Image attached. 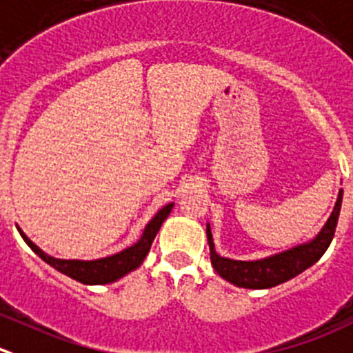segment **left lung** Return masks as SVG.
Here are the masks:
<instances>
[{
  "label": "left lung",
  "mask_w": 353,
  "mask_h": 353,
  "mask_svg": "<svg viewBox=\"0 0 353 353\" xmlns=\"http://www.w3.org/2000/svg\"><path fill=\"white\" fill-rule=\"evenodd\" d=\"M341 198H343V190H340V193H338L336 205H334L330 219H327L324 228L321 229V232L312 241L302 243V245L293 246V248L286 250V252L276 253V255L265 256V259L250 260V262H246V260L225 259V256L219 255L215 252L210 225L207 224L210 260L215 272L221 278H224L225 281L232 283L234 286L250 290L272 288V286H278L281 283L288 281V279L295 278L300 272L314 265L324 255L327 246L333 241L334 229H336L338 217H340Z\"/></svg>",
  "instance_id": "obj_1"
}]
</instances>
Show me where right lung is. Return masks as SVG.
Instances as JSON below:
<instances>
[{
	"mask_svg": "<svg viewBox=\"0 0 353 353\" xmlns=\"http://www.w3.org/2000/svg\"><path fill=\"white\" fill-rule=\"evenodd\" d=\"M174 203L165 205L160 208L155 214V217L146 224L143 236L139 238L138 243H134L129 248L122 250V252L115 253V255L105 256V259L98 260H63V259H54V256L48 255L37 245H34L29 238L19 229L20 236L23 241L30 246L34 253L41 256L46 263H50L51 268L57 269L61 274L68 276V278L75 279V281L82 283V285H107V283H114L117 279L124 278L131 271L138 269L143 263L145 256L148 255L152 243L155 239L157 232H159L162 222L169 217L170 210H172Z\"/></svg>",
	"mask_w": 353,
	"mask_h": 353,
	"instance_id": "right-lung-1",
	"label": "right lung"
}]
</instances>
